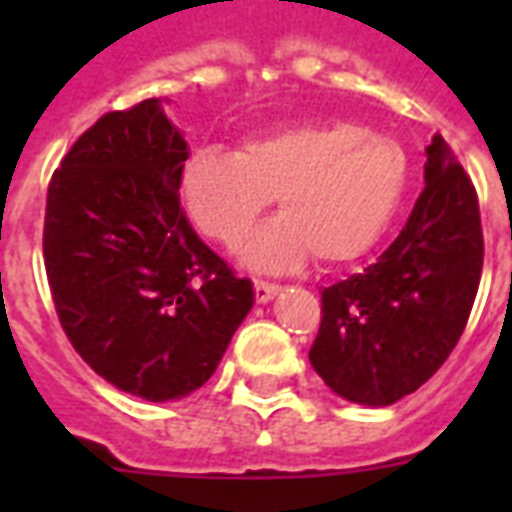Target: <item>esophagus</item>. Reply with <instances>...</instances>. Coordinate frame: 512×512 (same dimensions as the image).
I'll list each match as a JSON object with an SVG mask.
<instances>
[{
	"label": "esophagus",
	"instance_id": "34e87169",
	"mask_svg": "<svg viewBox=\"0 0 512 512\" xmlns=\"http://www.w3.org/2000/svg\"><path fill=\"white\" fill-rule=\"evenodd\" d=\"M279 284H273V281H263V279H255V297L257 303H268L271 297H276L279 292Z\"/></svg>",
	"mask_w": 512,
	"mask_h": 512
}]
</instances>
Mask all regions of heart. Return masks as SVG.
Segmentation results:
<instances>
[{
    "label": "heart",
    "instance_id": "1",
    "mask_svg": "<svg viewBox=\"0 0 512 512\" xmlns=\"http://www.w3.org/2000/svg\"><path fill=\"white\" fill-rule=\"evenodd\" d=\"M409 185V154L353 119H308L260 132L239 151L201 146L180 170L185 215L207 239L236 249L273 199L279 217L249 236L255 268L324 265L366 255L393 223Z\"/></svg>",
    "mask_w": 512,
    "mask_h": 512
}]
</instances>
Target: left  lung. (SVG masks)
I'll return each instance as SVG.
<instances>
[{
	"instance_id": "8db88e82",
	"label": "left lung",
	"mask_w": 512,
	"mask_h": 512,
	"mask_svg": "<svg viewBox=\"0 0 512 512\" xmlns=\"http://www.w3.org/2000/svg\"><path fill=\"white\" fill-rule=\"evenodd\" d=\"M484 268L478 193L441 135L425 188L377 263L321 292L313 369L337 396L388 406L441 369L473 311Z\"/></svg>"
}]
</instances>
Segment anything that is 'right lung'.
I'll return each instance as SVG.
<instances>
[{
    "instance_id": "add662e5",
    "label": "right lung",
    "mask_w": 512,
    "mask_h": 512,
    "mask_svg": "<svg viewBox=\"0 0 512 512\" xmlns=\"http://www.w3.org/2000/svg\"><path fill=\"white\" fill-rule=\"evenodd\" d=\"M183 135L148 98L108 111L52 172L44 268L60 327L95 372L148 401L183 398L255 303L180 209Z\"/></svg>"
}]
</instances>
